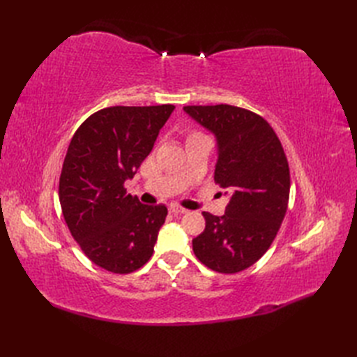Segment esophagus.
<instances>
[{
  "label": "esophagus",
  "mask_w": 357,
  "mask_h": 357,
  "mask_svg": "<svg viewBox=\"0 0 357 357\" xmlns=\"http://www.w3.org/2000/svg\"><path fill=\"white\" fill-rule=\"evenodd\" d=\"M169 213H172V214H186L188 210L183 208V207H178V205H171Z\"/></svg>",
  "instance_id": "34e87169"
}]
</instances>
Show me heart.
I'll list each match as a JSON object with an SVG mask.
<instances>
[{"mask_svg": "<svg viewBox=\"0 0 357 357\" xmlns=\"http://www.w3.org/2000/svg\"><path fill=\"white\" fill-rule=\"evenodd\" d=\"M202 137H207V135H204L202 132H199V131H192V132H189L188 134V142L189 139H193V138H202Z\"/></svg>", "mask_w": 357, "mask_h": 357, "instance_id": "1", "label": "heart"}]
</instances>
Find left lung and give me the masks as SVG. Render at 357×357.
<instances>
[{
  "mask_svg": "<svg viewBox=\"0 0 357 357\" xmlns=\"http://www.w3.org/2000/svg\"><path fill=\"white\" fill-rule=\"evenodd\" d=\"M218 138L214 181L231 193L223 215L204 211L205 229L192 240L198 261L235 274L261 259L282 226L290 171L282 143L262 116L229 104L186 105Z\"/></svg>",
  "mask_w": 357,
  "mask_h": 357,
  "instance_id": "1",
  "label": "left lung"
}]
</instances>
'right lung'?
Instances as JSON below:
<instances>
[{
  "label": "right lung",
  "mask_w": 357,
  "mask_h": 357,
  "mask_svg": "<svg viewBox=\"0 0 357 357\" xmlns=\"http://www.w3.org/2000/svg\"><path fill=\"white\" fill-rule=\"evenodd\" d=\"M176 107H107L74 132L59 177V202L83 253L113 274L137 271L153 255L168 210L129 195L132 178L152 152Z\"/></svg>",
  "instance_id": "right-lung-1"
}]
</instances>
